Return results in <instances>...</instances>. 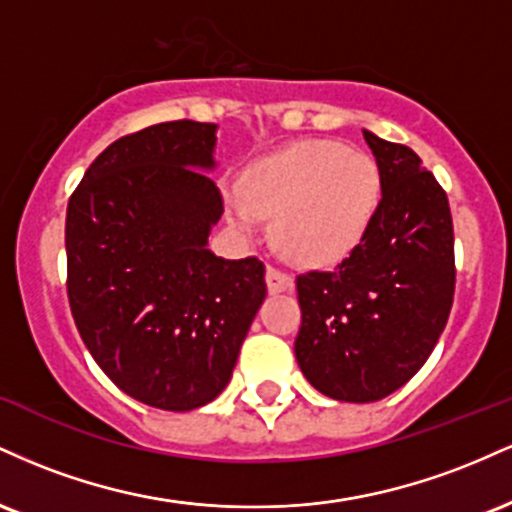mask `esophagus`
I'll use <instances>...</instances> for the list:
<instances>
[{
    "instance_id": "1",
    "label": "esophagus",
    "mask_w": 512,
    "mask_h": 512,
    "mask_svg": "<svg viewBox=\"0 0 512 512\" xmlns=\"http://www.w3.org/2000/svg\"><path fill=\"white\" fill-rule=\"evenodd\" d=\"M267 289L269 293L293 291V279L286 272H281V269L267 267Z\"/></svg>"
}]
</instances>
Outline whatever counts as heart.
<instances>
[{
    "mask_svg": "<svg viewBox=\"0 0 512 512\" xmlns=\"http://www.w3.org/2000/svg\"><path fill=\"white\" fill-rule=\"evenodd\" d=\"M240 190L223 199L233 226L255 231L262 216H274V243L286 260L327 267L366 236L383 178L366 151L305 139L250 163Z\"/></svg>",
    "mask_w": 512,
    "mask_h": 512,
    "instance_id": "obj_1",
    "label": "heart"
}]
</instances>
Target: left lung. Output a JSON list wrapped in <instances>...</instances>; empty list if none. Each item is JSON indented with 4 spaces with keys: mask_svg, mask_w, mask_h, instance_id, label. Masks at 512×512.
Instances as JSON below:
<instances>
[{
    "mask_svg": "<svg viewBox=\"0 0 512 512\" xmlns=\"http://www.w3.org/2000/svg\"><path fill=\"white\" fill-rule=\"evenodd\" d=\"M383 178L375 219L332 272L296 279V361L339 402H378L409 383L445 330L455 293V236L443 187L409 146L363 129Z\"/></svg>",
    "mask_w": 512,
    "mask_h": 512,
    "instance_id": "obj_1",
    "label": "left lung"
}]
</instances>
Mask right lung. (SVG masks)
I'll list each match as a JSON object with an SVG mask.
<instances>
[{"instance_id":"1","label":"right lung","mask_w":512,"mask_h":512,"mask_svg":"<svg viewBox=\"0 0 512 512\" xmlns=\"http://www.w3.org/2000/svg\"><path fill=\"white\" fill-rule=\"evenodd\" d=\"M216 125L175 120L117 139L67 207V293L88 354L137 402L190 411L231 383L267 296L257 257L223 260Z\"/></svg>"}]
</instances>
